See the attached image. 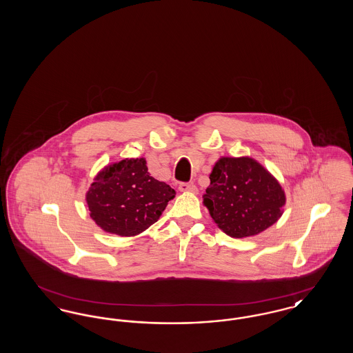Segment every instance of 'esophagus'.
Segmentation results:
<instances>
[{"label":"esophagus","mask_w":353,"mask_h":353,"mask_svg":"<svg viewBox=\"0 0 353 353\" xmlns=\"http://www.w3.org/2000/svg\"><path fill=\"white\" fill-rule=\"evenodd\" d=\"M179 190L184 192V193H197L196 185L190 184V183H181L179 185Z\"/></svg>","instance_id":"obj_1"}]
</instances>
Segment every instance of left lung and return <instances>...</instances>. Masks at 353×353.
Wrapping results in <instances>:
<instances>
[{
	"mask_svg": "<svg viewBox=\"0 0 353 353\" xmlns=\"http://www.w3.org/2000/svg\"><path fill=\"white\" fill-rule=\"evenodd\" d=\"M209 179L202 202L225 234L233 238L259 234L282 217L285 190L255 159L222 156Z\"/></svg>",
	"mask_w": 353,
	"mask_h": 353,
	"instance_id": "8db88e82",
	"label": "left lung"
}]
</instances>
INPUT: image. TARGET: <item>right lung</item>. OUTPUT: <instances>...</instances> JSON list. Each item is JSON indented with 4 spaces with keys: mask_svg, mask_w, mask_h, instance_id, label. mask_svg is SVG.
<instances>
[{
    "mask_svg": "<svg viewBox=\"0 0 353 353\" xmlns=\"http://www.w3.org/2000/svg\"><path fill=\"white\" fill-rule=\"evenodd\" d=\"M176 196L150 176L147 161L124 159L98 172L85 193L90 217L110 234L134 236L153 225Z\"/></svg>",
    "mask_w": 353,
    "mask_h": 353,
    "instance_id": "right-lung-1",
    "label": "right lung"
}]
</instances>
